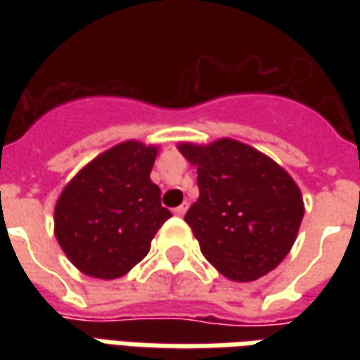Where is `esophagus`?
I'll return each instance as SVG.
<instances>
[{"instance_id":"1","label":"esophagus","mask_w":360,"mask_h":360,"mask_svg":"<svg viewBox=\"0 0 360 360\" xmlns=\"http://www.w3.org/2000/svg\"><path fill=\"white\" fill-rule=\"evenodd\" d=\"M187 208H188L187 202H183V204H181V206H177V208L173 210V214H175V216H179V218H181V216H185V212H187Z\"/></svg>"}]
</instances>
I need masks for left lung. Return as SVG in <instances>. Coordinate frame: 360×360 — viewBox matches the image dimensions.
<instances>
[{"mask_svg":"<svg viewBox=\"0 0 360 360\" xmlns=\"http://www.w3.org/2000/svg\"><path fill=\"white\" fill-rule=\"evenodd\" d=\"M200 196L185 221L204 258L231 281H255L289 255L302 216L301 188L270 156L235 139L179 142Z\"/></svg>","mask_w":360,"mask_h":360,"instance_id":"1","label":"left lung"}]
</instances>
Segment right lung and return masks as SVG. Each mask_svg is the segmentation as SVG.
<instances>
[{
	"mask_svg": "<svg viewBox=\"0 0 360 360\" xmlns=\"http://www.w3.org/2000/svg\"><path fill=\"white\" fill-rule=\"evenodd\" d=\"M156 144L119 142L67 183L53 208V233L84 276L117 279L148 255L172 212L160 202L150 172Z\"/></svg>",
	"mask_w": 360,
	"mask_h": 360,
	"instance_id": "right-lung-1",
	"label": "right lung"
}]
</instances>
